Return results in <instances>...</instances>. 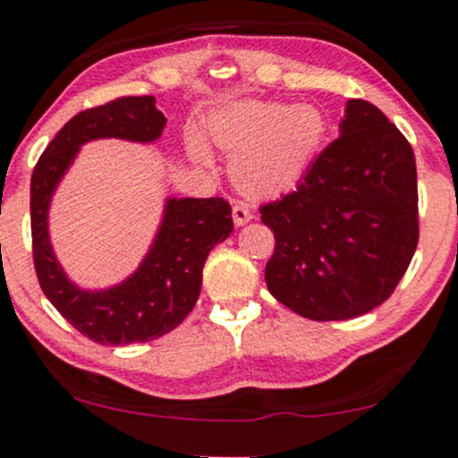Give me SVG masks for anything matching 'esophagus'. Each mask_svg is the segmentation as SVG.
<instances>
[{"instance_id":"obj_1","label":"esophagus","mask_w":458,"mask_h":458,"mask_svg":"<svg viewBox=\"0 0 458 458\" xmlns=\"http://www.w3.org/2000/svg\"><path fill=\"white\" fill-rule=\"evenodd\" d=\"M252 210H250L248 204L243 202H234L233 206V219H234V225H245L250 219H252Z\"/></svg>"}]
</instances>
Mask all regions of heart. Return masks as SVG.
I'll list each match as a JSON object with an SVG mask.
<instances>
[{"label": "heart", "mask_w": 458, "mask_h": 458, "mask_svg": "<svg viewBox=\"0 0 458 458\" xmlns=\"http://www.w3.org/2000/svg\"><path fill=\"white\" fill-rule=\"evenodd\" d=\"M324 132L318 108L260 99L225 104L206 123V137L230 154V175L250 195L293 187L313 163ZM189 152L198 163H210L199 134L189 137Z\"/></svg>", "instance_id": "1"}]
</instances>
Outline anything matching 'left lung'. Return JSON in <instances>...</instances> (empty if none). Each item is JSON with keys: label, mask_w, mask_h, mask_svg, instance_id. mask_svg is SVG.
<instances>
[{"label": "left lung", "mask_w": 458, "mask_h": 458, "mask_svg": "<svg viewBox=\"0 0 458 458\" xmlns=\"http://www.w3.org/2000/svg\"><path fill=\"white\" fill-rule=\"evenodd\" d=\"M276 237L269 293L315 321L369 313L394 293L413 259L417 169L404 134L365 99H350L339 139L298 189L260 206Z\"/></svg>", "instance_id": "obj_1"}]
</instances>
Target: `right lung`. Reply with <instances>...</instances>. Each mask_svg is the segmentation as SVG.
I'll return each instance as SVG.
<instances>
[{
  "label": "right lung",
  "instance_id": "1",
  "mask_svg": "<svg viewBox=\"0 0 458 458\" xmlns=\"http://www.w3.org/2000/svg\"><path fill=\"white\" fill-rule=\"evenodd\" d=\"M165 123L152 95L113 99L69 119L34 167L30 215L38 284L58 313L95 344H143L172 333L198 302L206 256L233 233V210L225 199L169 198L152 248L123 283L87 291L60 267L49 241L47 213L80 148L95 139L152 143L160 139Z\"/></svg>",
  "mask_w": 458,
  "mask_h": 458
}]
</instances>
